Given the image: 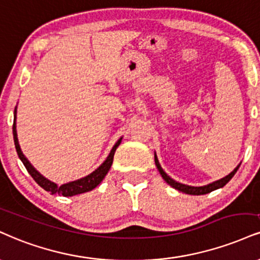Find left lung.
<instances>
[{
    "instance_id": "obj_1",
    "label": "left lung",
    "mask_w": 260,
    "mask_h": 260,
    "mask_svg": "<svg viewBox=\"0 0 260 260\" xmlns=\"http://www.w3.org/2000/svg\"><path fill=\"white\" fill-rule=\"evenodd\" d=\"M155 164H156V167H157L158 172H160V174L162 176V178H164L165 181L167 184H170V185L172 187H174V189L179 190V191L181 192H185V193H189V195H205V193H208L211 191H213V190H217L219 189V187H223L224 185H226L228 183H229V180L233 178L234 176H235V173L237 172V170H239L240 165L237 166V167L234 170L233 172H231L230 174H228L226 177L221 178V179L217 180V181H213V183L208 184V185H205V186H190V185H185V184H181V183H178V181L173 180L170 176H167V173L162 170L160 162H158L157 160V156H156L155 154Z\"/></svg>"
}]
</instances>
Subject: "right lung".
I'll use <instances>...</instances> for the list:
<instances>
[{"label": "right lung", "mask_w": 260, "mask_h": 260, "mask_svg": "<svg viewBox=\"0 0 260 260\" xmlns=\"http://www.w3.org/2000/svg\"><path fill=\"white\" fill-rule=\"evenodd\" d=\"M15 115H17V108H15V110H14L13 138H14V145H15V149H17L18 156H19L21 162L24 164L26 171L30 173V176L34 178V180H35L41 187H43L46 191H49L52 195L53 193H59V195H62V196H75V195H79V193L90 191V190H93L94 187H96L100 183H102V180L104 179L106 174H108L109 170H110L112 161H114L115 151H116L117 146L120 145L122 138L117 140V143L114 145V148H112L110 154H109L108 157H106V160L103 162V164L100 165L94 172H92V173L88 174V176L81 178V179L70 181V183L62 184V185L59 186L58 184L48 180L47 178L43 177L40 172H37L35 168H34V166L30 164L29 160L25 157V155L23 154V151H21V149H20L19 142H18L17 126H15V118H17V116H15Z\"/></svg>", "instance_id": "obj_1"}]
</instances>
